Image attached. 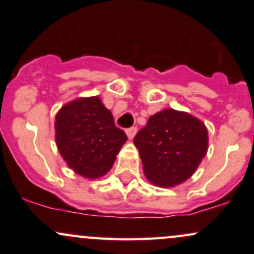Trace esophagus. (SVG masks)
I'll use <instances>...</instances> for the list:
<instances>
[{
  "instance_id": "obj_1",
  "label": "esophagus",
  "mask_w": 254,
  "mask_h": 254,
  "mask_svg": "<svg viewBox=\"0 0 254 254\" xmlns=\"http://www.w3.org/2000/svg\"><path fill=\"white\" fill-rule=\"evenodd\" d=\"M135 133H136V127H129V128H127V129H126V134L129 139L134 138Z\"/></svg>"
}]
</instances>
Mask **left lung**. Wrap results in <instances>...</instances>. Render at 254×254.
I'll return each mask as SVG.
<instances>
[{
    "mask_svg": "<svg viewBox=\"0 0 254 254\" xmlns=\"http://www.w3.org/2000/svg\"><path fill=\"white\" fill-rule=\"evenodd\" d=\"M145 176L173 187L193 175L207 151V130L194 116L174 109L152 115L134 136Z\"/></svg>",
    "mask_w": 254,
    "mask_h": 254,
    "instance_id": "8db88e82",
    "label": "left lung"
}]
</instances>
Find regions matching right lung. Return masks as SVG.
Returning <instances> with one entry per match:
<instances>
[{"mask_svg":"<svg viewBox=\"0 0 254 254\" xmlns=\"http://www.w3.org/2000/svg\"><path fill=\"white\" fill-rule=\"evenodd\" d=\"M56 144L68 167L79 175L97 179L110 170L126 133L98 97L79 98L56 115Z\"/></svg>","mask_w":254,"mask_h":254,"instance_id":"add662e5","label":"right lung"}]
</instances>
